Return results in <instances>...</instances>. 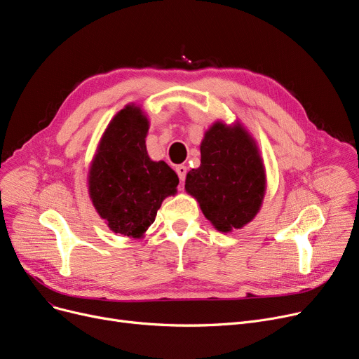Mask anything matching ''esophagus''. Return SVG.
Masks as SVG:
<instances>
[{
	"label": "esophagus",
	"mask_w": 359,
	"mask_h": 359,
	"mask_svg": "<svg viewBox=\"0 0 359 359\" xmlns=\"http://www.w3.org/2000/svg\"><path fill=\"white\" fill-rule=\"evenodd\" d=\"M176 173H177L179 179L183 182L184 177H186V173H188V168H186V165H177L176 167Z\"/></svg>",
	"instance_id": "1"
}]
</instances>
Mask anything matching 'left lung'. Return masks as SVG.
Returning <instances> with one entry per match:
<instances>
[{
	"mask_svg": "<svg viewBox=\"0 0 359 359\" xmlns=\"http://www.w3.org/2000/svg\"><path fill=\"white\" fill-rule=\"evenodd\" d=\"M184 189L218 230L251 223L266 195V168L254 137L242 124L215 121L201 142V165L186 175Z\"/></svg>",
	"mask_w": 359,
	"mask_h": 359,
	"instance_id": "left-lung-1",
	"label": "left lung"
}]
</instances>
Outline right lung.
Segmentation results:
<instances>
[{
  "instance_id": "1",
  "label": "right lung",
  "mask_w": 359,
  "mask_h": 359,
  "mask_svg": "<svg viewBox=\"0 0 359 359\" xmlns=\"http://www.w3.org/2000/svg\"><path fill=\"white\" fill-rule=\"evenodd\" d=\"M148 129L141 107H124L107 126L88 175L97 212L110 230L130 239L145 235L163 201L175 195L179 184L175 170L149 158Z\"/></svg>"
}]
</instances>
